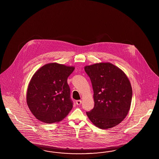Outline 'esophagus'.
I'll use <instances>...</instances> for the list:
<instances>
[{"mask_svg":"<svg viewBox=\"0 0 159 159\" xmlns=\"http://www.w3.org/2000/svg\"><path fill=\"white\" fill-rule=\"evenodd\" d=\"M76 104L77 105H80L81 104H82V101L81 100H76Z\"/></svg>","mask_w":159,"mask_h":159,"instance_id":"34e87169","label":"esophagus"}]
</instances>
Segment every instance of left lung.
Listing matches in <instances>:
<instances>
[{
  "instance_id": "obj_1",
  "label": "left lung",
  "mask_w": 159,
  "mask_h": 159,
  "mask_svg": "<svg viewBox=\"0 0 159 159\" xmlns=\"http://www.w3.org/2000/svg\"><path fill=\"white\" fill-rule=\"evenodd\" d=\"M92 82L94 107L86 114L94 125L108 129L118 125L130 109L132 89L128 77L110 63L84 67Z\"/></svg>"
}]
</instances>
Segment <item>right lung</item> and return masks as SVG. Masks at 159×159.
I'll return each mask as SVG.
<instances>
[{
  "mask_svg": "<svg viewBox=\"0 0 159 159\" xmlns=\"http://www.w3.org/2000/svg\"><path fill=\"white\" fill-rule=\"evenodd\" d=\"M75 67L57 63L45 65L34 73L27 92V103L35 117L46 124L58 122L73 108L67 77Z\"/></svg>",
  "mask_w": 159,
  "mask_h": 159,
  "instance_id": "right-lung-1",
  "label": "right lung"
}]
</instances>
